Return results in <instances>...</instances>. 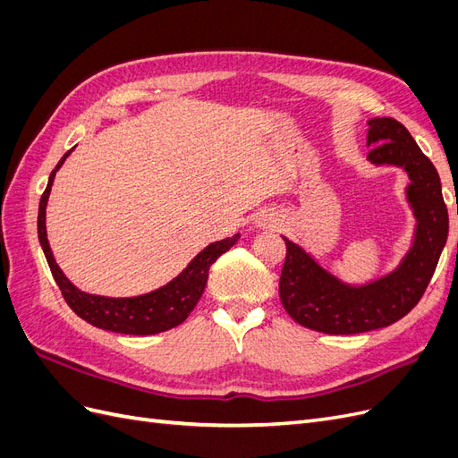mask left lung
Instances as JSON below:
<instances>
[{"mask_svg":"<svg viewBox=\"0 0 458 458\" xmlns=\"http://www.w3.org/2000/svg\"><path fill=\"white\" fill-rule=\"evenodd\" d=\"M367 126V160L377 168L392 165L407 174L405 199L417 224L399 266L363 284L345 283L325 269L306 248L283 237V306L298 325L323 335H361L405 317L429 284L449 234V214L437 170L407 128L394 118H370Z\"/></svg>","mask_w":458,"mask_h":458,"instance_id":"1","label":"left lung"}]
</instances>
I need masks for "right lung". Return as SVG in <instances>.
Segmentation results:
<instances>
[{
  "instance_id": "right-lung-1",
  "label": "right lung",
  "mask_w": 458,
  "mask_h": 458,
  "mask_svg": "<svg viewBox=\"0 0 458 458\" xmlns=\"http://www.w3.org/2000/svg\"><path fill=\"white\" fill-rule=\"evenodd\" d=\"M72 150L74 148L68 150L59 160V164L55 165L44 195H41L38 210V239L41 248H44L53 279L59 284L66 303L78 317L84 318L89 325L103 330L118 332V335L150 336L182 325L189 317V313L195 310L204 293L208 283V271H210L212 263L221 254H225L229 248L237 244V241L241 239V233L233 234L229 239L208 244L202 252H199L189 261V266L179 273L175 279L157 290H152V293L133 298H108L81 293L78 286L68 281V276L57 266V261H55L46 229V208L51 195L55 175H57L61 165L68 157H71Z\"/></svg>"
}]
</instances>
